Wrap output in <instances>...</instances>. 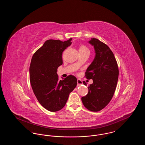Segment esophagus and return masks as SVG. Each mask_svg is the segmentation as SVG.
<instances>
[{
	"mask_svg": "<svg viewBox=\"0 0 145 145\" xmlns=\"http://www.w3.org/2000/svg\"><path fill=\"white\" fill-rule=\"evenodd\" d=\"M82 85H83V82L80 79H78L77 80V86H80Z\"/></svg>",
	"mask_w": 145,
	"mask_h": 145,
	"instance_id": "34e87169",
	"label": "esophagus"
}]
</instances>
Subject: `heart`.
I'll list each match as a JSON object with an SVG mask.
<instances>
[{"mask_svg":"<svg viewBox=\"0 0 145 145\" xmlns=\"http://www.w3.org/2000/svg\"><path fill=\"white\" fill-rule=\"evenodd\" d=\"M79 53H84V52H90V50L89 48L86 46H84V45H82L79 47Z\"/></svg>","mask_w":145,"mask_h":145,"instance_id":"obj_1","label":"heart"}]
</instances>
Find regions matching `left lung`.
<instances>
[{
	"label": "left lung",
	"instance_id": "1",
	"mask_svg": "<svg viewBox=\"0 0 145 145\" xmlns=\"http://www.w3.org/2000/svg\"><path fill=\"white\" fill-rule=\"evenodd\" d=\"M93 46L95 57L86 69L85 77L92 79L89 92L82 97L84 106L91 111L104 108L114 96L118 78L117 61L110 48L99 40L92 38L89 41ZM83 84L86 85L85 82Z\"/></svg>",
	"mask_w": 145,
	"mask_h": 145
}]
</instances>
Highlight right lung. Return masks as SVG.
<instances>
[{
    "instance_id": "right-lung-1",
    "label": "right lung",
    "mask_w": 145,
    "mask_h": 145,
    "mask_svg": "<svg viewBox=\"0 0 145 145\" xmlns=\"http://www.w3.org/2000/svg\"><path fill=\"white\" fill-rule=\"evenodd\" d=\"M72 39L46 41L31 60L29 74L33 92L42 106L52 112L64 107L77 84L74 76L69 75L59 80L57 74V68L62 64V53L71 46Z\"/></svg>"
}]
</instances>
